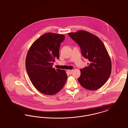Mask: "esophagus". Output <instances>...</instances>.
I'll use <instances>...</instances> for the list:
<instances>
[{
    "label": "esophagus",
    "instance_id": "obj_1",
    "mask_svg": "<svg viewBox=\"0 0 128 128\" xmlns=\"http://www.w3.org/2000/svg\"><path fill=\"white\" fill-rule=\"evenodd\" d=\"M73 71V70H67L68 73L69 74H72Z\"/></svg>",
    "mask_w": 128,
    "mask_h": 128
}]
</instances>
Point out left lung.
I'll list each match as a JSON object with an SVG mask.
<instances>
[{
	"label": "left lung",
	"instance_id": "1",
	"mask_svg": "<svg viewBox=\"0 0 128 128\" xmlns=\"http://www.w3.org/2000/svg\"><path fill=\"white\" fill-rule=\"evenodd\" d=\"M68 34L80 45L82 55L90 62L88 66L81 69L78 82L88 90L102 87L108 80L112 70L111 59L104 45L98 37L86 31Z\"/></svg>",
	"mask_w": 128,
	"mask_h": 128
}]
</instances>
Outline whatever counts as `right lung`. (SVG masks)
<instances>
[{"instance_id": "add662e5", "label": "right lung", "mask_w": 128, "mask_h": 128, "mask_svg": "<svg viewBox=\"0 0 128 128\" xmlns=\"http://www.w3.org/2000/svg\"><path fill=\"white\" fill-rule=\"evenodd\" d=\"M63 34L47 33L34 41L27 52L26 66L28 76L36 89L43 94L52 95L58 93L67 78L64 70L52 68L59 58Z\"/></svg>"}]
</instances>
